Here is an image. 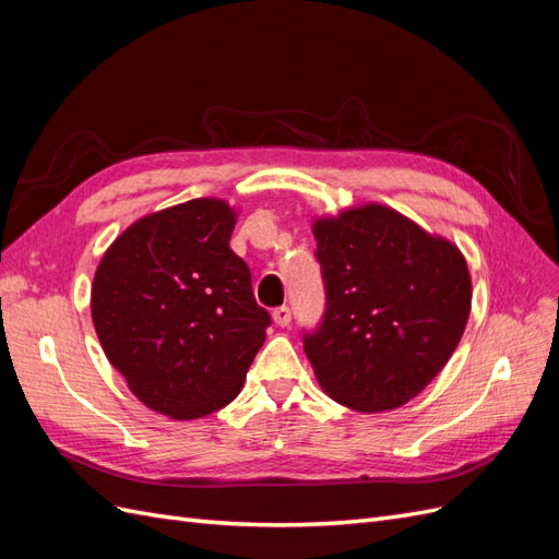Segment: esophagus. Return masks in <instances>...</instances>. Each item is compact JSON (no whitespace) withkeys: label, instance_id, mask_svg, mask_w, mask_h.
Instances as JSON below:
<instances>
[{"label":"esophagus","instance_id":"esophagus-1","mask_svg":"<svg viewBox=\"0 0 559 559\" xmlns=\"http://www.w3.org/2000/svg\"><path fill=\"white\" fill-rule=\"evenodd\" d=\"M273 321H275L277 326H289V321H292V310L286 308V306L275 308V310H273Z\"/></svg>","mask_w":559,"mask_h":559}]
</instances>
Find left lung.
I'll return each instance as SVG.
<instances>
[{
	"label": "left lung",
	"mask_w": 559,
	"mask_h": 559,
	"mask_svg": "<svg viewBox=\"0 0 559 559\" xmlns=\"http://www.w3.org/2000/svg\"><path fill=\"white\" fill-rule=\"evenodd\" d=\"M326 312L302 345L324 392L359 413L415 399L462 341L471 312L466 259L450 240L384 205L312 224Z\"/></svg>",
	"instance_id": "obj_1"
}]
</instances>
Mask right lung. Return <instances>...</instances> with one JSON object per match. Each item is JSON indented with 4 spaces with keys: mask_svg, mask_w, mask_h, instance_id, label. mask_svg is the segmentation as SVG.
<instances>
[{
    "mask_svg": "<svg viewBox=\"0 0 559 559\" xmlns=\"http://www.w3.org/2000/svg\"><path fill=\"white\" fill-rule=\"evenodd\" d=\"M235 222L226 200L181 202L126 228L95 270L91 314L107 359L173 419L222 411L265 343L270 314L230 249Z\"/></svg>",
    "mask_w": 559,
    "mask_h": 559,
    "instance_id": "right-lung-1",
    "label": "right lung"
}]
</instances>
